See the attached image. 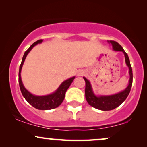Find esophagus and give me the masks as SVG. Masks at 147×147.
Returning <instances> with one entry per match:
<instances>
[{"mask_svg":"<svg viewBox=\"0 0 147 147\" xmlns=\"http://www.w3.org/2000/svg\"><path fill=\"white\" fill-rule=\"evenodd\" d=\"M84 73H85V72H84V70H79L78 71H77V76H82L84 75Z\"/></svg>","mask_w":147,"mask_h":147,"instance_id":"esophagus-1","label":"esophagus"}]
</instances>
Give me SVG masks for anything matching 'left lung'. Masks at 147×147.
I'll list each match as a JSON object with an SVG mask.
<instances>
[{
	"label": "left lung",
	"mask_w": 147,
	"mask_h": 147,
	"mask_svg": "<svg viewBox=\"0 0 147 147\" xmlns=\"http://www.w3.org/2000/svg\"><path fill=\"white\" fill-rule=\"evenodd\" d=\"M109 43L112 45L113 50L115 51H122L124 53L125 57V61L127 66L129 67V73L130 75L129 83L128 86L122 92L119 93L115 94L112 95H99L96 96L92 91L91 84L86 77H83L86 82V88H85V96L86 99L89 105L95 109L102 111H111L115 109L122 104L125 101L129 95L130 91H131V86L133 83V72L131 68V63H130L129 58L128 55L124 51V49L117 42L114 41H108Z\"/></svg>",
	"instance_id": "1"
}]
</instances>
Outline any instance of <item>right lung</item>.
Wrapping results in <instances>:
<instances>
[{
    "label": "right lung",
    "mask_w": 147,
    "mask_h": 147,
    "mask_svg": "<svg viewBox=\"0 0 147 147\" xmlns=\"http://www.w3.org/2000/svg\"><path fill=\"white\" fill-rule=\"evenodd\" d=\"M42 42H43L42 39L38 40L37 41L34 42L25 52L24 55H23V59H22L21 63L20 65L19 72H18V83H19V86L22 95H23L24 98L26 99L27 102L29 103L30 104H31L33 107H34L36 109H38V110H50V109H53L58 107L63 102L64 97H65V92L68 90V88L70 87V84L73 82L75 77H72L71 78L67 79V80L62 82V84L59 86L58 89L55 92H54L53 93L50 94V95L45 96L34 95L32 93H30L29 91L25 88L24 86H23V82H22L21 77V72L23 63H24L25 59L28 54L33 48V47L35 46L36 44H38V43H42Z\"/></svg>",
    "instance_id": "1"
}]
</instances>
